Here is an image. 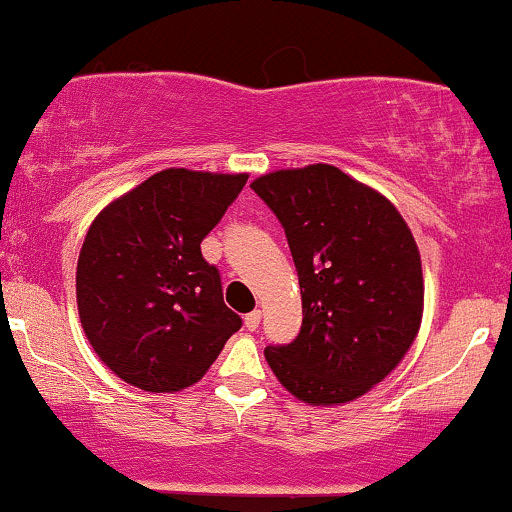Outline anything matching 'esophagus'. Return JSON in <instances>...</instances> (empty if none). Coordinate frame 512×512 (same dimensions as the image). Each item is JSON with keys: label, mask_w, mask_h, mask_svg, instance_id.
Instances as JSON below:
<instances>
[{"label": "esophagus", "mask_w": 512, "mask_h": 512, "mask_svg": "<svg viewBox=\"0 0 512 512\" xmlns=\"http://www.w3.org/2000/svg\"><path fill=\"white\" fill-rule=\"evenodd\" d=\"M260 322H262L260 310H252V312H248V315H245V329H248V331H255L257 326H260Z\"/></svg>", "instance_id": "1"}]
</instances>
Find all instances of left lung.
I'll return each mask as SVG.
<instances>
[{
    "instance_id": "left-lung-1",
    "label": "left lung",
    "mask_w": 512,
    "mask_h": 512,
    "mask_svg": "<svg viewBox=\"0 0 512 512\" xmlns=\"http://www.w3.org/2000/svg\"><path fill=\"white\" fill-rule=\"evenodd\" d=\"M250 188L286 231L303 295L300 334L264 357L295 398L348 403L389 377L420 331L415 238L384 195L331 164L274 171Z\"/></svg>"
}]
</instances>
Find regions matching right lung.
I'll return each instance as SVG.
<instances>
[{"instance_id": "add662e5", "label": "right lung", "mask_w": 512, "mask_h": 512, "mask_svg": "<svg viewBox=\"0 0 512 512\" xmlns=\"http://www.w3.org/2000/svg\"><path fill=\"white\" fill-rule=\"evenodd\" d=\"M248 174L164 169L107 205L78 257V315L116 377L150 393L193 386L243 324L200 243Z\"/></svg>"}]
</instances>
